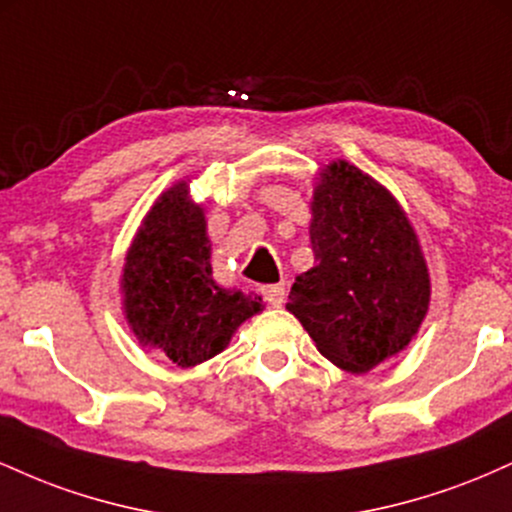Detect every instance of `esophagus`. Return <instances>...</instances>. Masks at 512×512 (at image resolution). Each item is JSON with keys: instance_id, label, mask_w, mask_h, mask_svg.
<instances>
[{"instance_id": "esophagus-1", "label": "esophagus", "mask_w": 512, "mask_h": 512, "mask_svg": "<svg viewBox=\"0 0 512 512\" xmlns=\"http://www.w3.org/2000/svg\"><path fill=\"white\" fill-rule=\"evenodd\" d=\"M262 296H264V301L272 305V308H281V305L286 303V286L284 284L264 286Z\"/></svg>"}]
</instances>
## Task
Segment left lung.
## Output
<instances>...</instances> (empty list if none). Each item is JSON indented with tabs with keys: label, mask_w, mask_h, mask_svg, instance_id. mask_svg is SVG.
Wrapping results in <instances>:
<instances>
[{
	"label": "left lung",
	"mask_w": 512,
	"mask_h": 512,
	"mask_svg": "<svg viewBox=\"0 0 512 512\" xmlns=\"http://www.w3.org/2000/svg\"><path fill=\"white\" fill-rule=\"evenodd\" d=\"M310 211L315 267L296 276L286 310L327 361L368 373L402 354L428 313L419 236L395 195L342 158L320 170Z\"/></svg>",
	"instance_id": "obj_1"
}]
</instances>
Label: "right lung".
<instances>
[{"mask_svg": "<svg viewBox=\"0 0 512 512\" xmlns=\"http://www.w3.org/2000/svg\"><path fill=\"white\" fill-rule=\"evenodd\" d=\"M211 274L207 216L182 178L151 204L125 255L122 313L139 344L180 368L221 354L264 303L257 293L223 289Z\"/></svg>", "mask_w": 512, "mask_h": 512, "instance_id": "add662e5", "label": "right lung"}]
</instances>
